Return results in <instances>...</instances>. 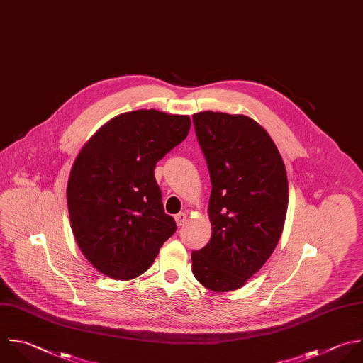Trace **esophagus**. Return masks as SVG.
I'll return each mask as SVG.
<instances>
[{
  "instance_id": "obj_1",
  "label": "esophagus",
  "mask_w": 363,
  "mask_h": 363,
  "mask_svg": "<svg viewBox=\"0 0 363 363\" xmlns=\"http://www.w3.org/2000/svg\"><path fill=\"white\" fill-rule=\"evenodd\" d=\"M174 220H176V224H177L179 227H182V225L187 221V216H186L184 213H179V214L174 216Z\"/></svg>"
}]
</instances>
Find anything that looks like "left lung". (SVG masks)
<instances>
[{"mask_svg": "<svg viewBox=\"0 0 363 363\" xmlns=\"http://www.w3.org/2000/svg\"><path fill=\"white\" fill-rule=\"evenodd\" d=\"M211 196V238L191 252L193 274L210 291L238 289L265 264L284 230L288 180L267 130L245 115H193Z\"/></svg>", "mask_w": 363, "mask_h": 363, "instance_id": "8db88e82", "label": "left lung"}]
</instances>
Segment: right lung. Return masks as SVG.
I'll return each instance as SVG.
<instances>
[{
    "instance_id": "add662e5",
    "label": "right lung",
    "mask_w": 363,
    "mask_h": 363,
    "mask_svg": "<svg viewBox=\"0 0 363 363\" xmlns=\"http://www.w3.org/2000/svg\"><path fill=\"white\" fill-rule=\"evenodd\" d=\"M187 115L156 109L122 113L84 145L71 169V228L85 258L121 281L142 275L176 231L155 179L156 163L183 142Z\"/></svg>"
}]
</instances>
